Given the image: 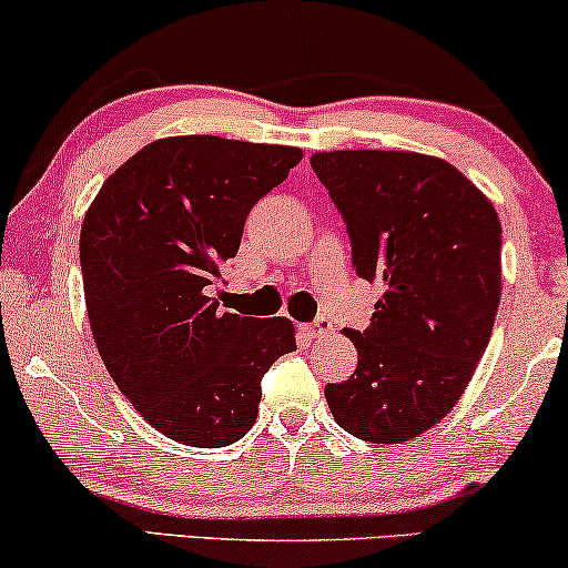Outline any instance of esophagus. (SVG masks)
<instances>
[{"mask_svg":"<svg viewBox=\"0 0 568 568\" xmlns=\"http://www.w3.org/2000/svg\"><path fill=\"white\" fill-rule=\"evenodd\" d=\"M301 332L306 334V337H311V339H314V337H326V334L332 332V324L324 322V318H322V322H316V324L301 326Z\"/></svg>","mask_w":568,"mask_h":568,"instance_id":"1","label":"esophagus"}]
</instances>
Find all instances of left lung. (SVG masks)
<instances>
[{"label": "left lung", "instance_id": "1", "mask_svg": "<svg viewBox=\"0 0 568 568\" xmlns=\"http://www.w3.org/2000/svg\"><path fill=\"white\" fill-rule=\"evenodd\" d=\"M363 281H381L367 329H345L357 371L324 388L334 422L367 443L419 437L450 414L491 339L501 223L466 174L414 151H318Z\"/></svg>", "mask_w": 568, "mask_h": 568}]
</instances>
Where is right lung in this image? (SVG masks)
Listing matches in <instances>:
<instances>
[{
	"mask_svg": "<svg viewBox=\"0 0 568 568\" xmlns=\"http://www.w3.org/2000/svg\"><path fill=\"white\" fill-rule=\"evenodd\" d=\"M301 156L277 143L170 135L118 166L84 215L79 260L102 363L174 443L244 437L262 375L295 349L293 322L223 314L207 285L236 257L254 203Z\"/></svg>",
	"mask_w": 568,
	"mask_h": 568,
	"instance_id": "1",
	"label": "right lung"
}]
</instances>
